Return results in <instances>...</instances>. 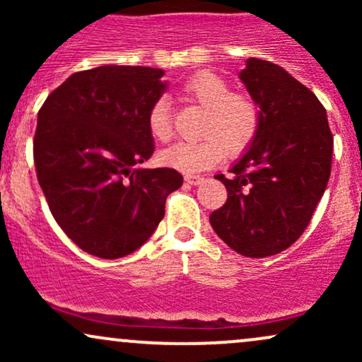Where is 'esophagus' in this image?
Instances as JSON below:
<instances>
[{
	"mask_svg": "<svg viewBox=\"0 0 362 362\" xmlns=\"http://www.w3.org/2000/svg\"><path fill=\"white\" fill-rule=\"evenodd\" d=\"M185 182H187V184H190V185H199V184H202V182H204V178L197 177V175H185Z\"/></svg>",
	"mask_w": 362,
	"mask_h": 362,
	"instance_id": "1",
	"label": "esophagus"
}]
</instances>
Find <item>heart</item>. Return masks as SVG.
Segmentation results:
<instances>
[{
  "instance_id": "b5f03b06",
  "label": "heart",
  "mask_w": 362,
  "mask_h": 362,
  "mask_svg": "<svg viewBox=\"0 0 362 362\" xmlns=\"http://www.w3.org/2000/svg\"><path fill=\"white\" fill-rule=\"evenodd\" d=\"M184 95L206 107L202 127L206 138L182 141L163 149L160 160L170 168L184 173H197L214 167L228 156H238L253 143L260 129L259 103L248 95L233 93L231 85L219 74L199 71L184 85ZM149 134L156 141L172 138V117L167 98H158L148 112Z\"/></svg>"
}]
</instances>
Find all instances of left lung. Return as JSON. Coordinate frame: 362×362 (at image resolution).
Masks as SVG:
<instances>
[{
    "instance_id": "left-lung-1",
    "label": "left lung",
    "mask_w": 362,
    "mask_h": 362,
    "mask_svg": "<svg viewBox=\"0 0 362 362\" xmlns=\"http://www.w3.org/2000/svg\"><path fill=\"white\" fill-rule=\"evenodd\" d=\"M238 76L262 122L231 177L216 175L228 199L209 221L228 247L260 259L286 250L310 224L330 178L334 138L313 91L284 68L250 57Z\"/></svg>"
}]
</instances>
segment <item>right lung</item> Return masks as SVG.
Masks as SVG:
<instances>
[{
    "label": "right lung",
    "mask_w": 362,
    "mask_h": 362,
    "mask_svg": "<svg viewBox=\"0 0 362 362\" xmlns=\"http://www.w3.org/2000/svg\"><path fill=\"white\" fill-rule=\"evenodd\" d=\"M165 71L105 64L74 73L40 107L34 161L49 209L81 250L120 259L138 250L184 184L173 168H143L155 151L148 112Z\"/></svg>",
    "instance_id": "add662e5"
}]
</instances>
